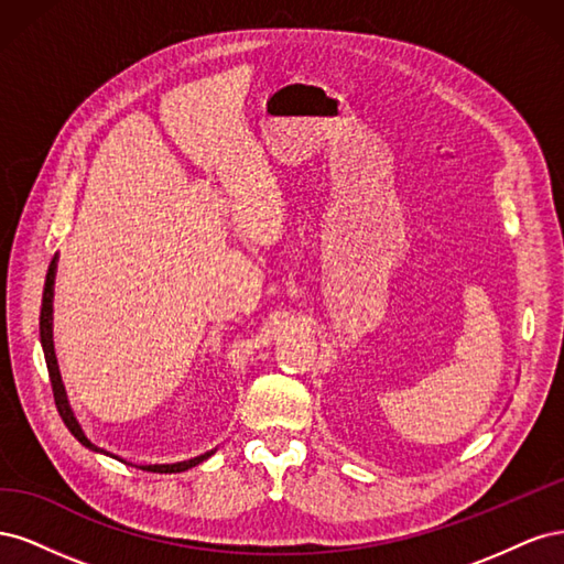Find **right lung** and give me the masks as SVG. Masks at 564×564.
Segmentation results:
<instances>
[{
  "mask_svg": "<svg viewBox=\"0 0 564 564\" xmlns=\"http://www.w3.org/2000/svg\"><path fill=\"white\" fill-rule=\"evenodd\" d=\"M56 261L58 256H54V261H51L48 265V272H46V282H44V294H42V313H40V338H42V348H44V360H46V369H48V379H51V388H54V400H56V406H58V414L63 419V423L67 425V431H70L84 447H89L91 452H100V454H108L100 447L91 445V442L87 440V435L82 433L79 423L73 414L70 404H67V395H65V388H63V381H61V371H58V362H56V352H54V332H51V313H54V280H56ZM214 452H207L202 456H195L191 460H178V464H152V466H139L143 470H150V473H183L187 468H193L197 464H202L204 458H209ZM112 456V454H108ZM117 458V456H115ZM122 460V458H119ZM127 464V460H124Z\"/></svg>",
  "mask_w": 564,
  "mask_h": 564,
  "instance_id": "add662e5",
  "label": "right lung"
}]
</instances>
